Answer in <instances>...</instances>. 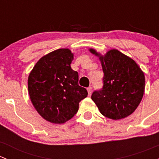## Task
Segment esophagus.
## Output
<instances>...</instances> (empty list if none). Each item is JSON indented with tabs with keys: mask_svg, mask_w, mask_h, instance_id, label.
Wrapping results in <instances>:
<instances>
[{
	"mask_svg": "<svg viewBox=\"0 0 159 159\" xmlns=\"http://www.w3.org/2000/svg\"><path fill=\"white\" fill-rule=\"evenodd\" d=\"M88 90V93H89V96L91 95V92H92V88L91 87H89L87 89Z\"/></svg>",
	"mask_w": 159,
	"mask_h": 159,
	"instance_id": "esophagus-1",
	"label": "esophagus"
}]
</instances>
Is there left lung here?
I'll use <instances>...</instances> for the list:
<instances>
[{"label": "left lung", "mask_w": 159, "mask_h": 159, "mask_svg": "<svg viewBox=\"0 0 159 159\" xmlns=\"http://www.w3.org/2000/svg\"><path fill=\"white\" fill-rule=\"evenodd\" d=\"M92 54L99 56L94 49ZM104 72L103 87L91 99L104 116L114 120L128 117L137 108L145 91V75L134 60L118 50L100 57Z\"/></svg>", "instance_id": "left-lung-1"}]
</instances>
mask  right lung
Returning <instances> with one entry per match:
<instances>
[{"instance_id": "1", "label": "right lung", "mask_w": 159, "mask_h": 159, "mask_svg": "<svg viewBox=\"0 0 159 159\" xmlns=\"http://www.w3.org/2000/svg\"><path fill=\"white\" fill-rule=\"evenodd\" d=\"M73 54L61 48L41 57L28 77L32 104L43 118L62 124L78 112L79 102L88 91L78 84V73L71 69Z\"/></svg>"}]
</instances>
